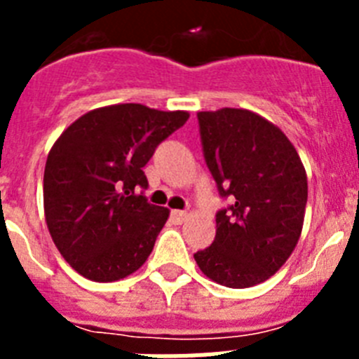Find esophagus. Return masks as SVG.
Instances as JSON below:
<instances>
[{"mask_svg":"<svg viewBox=\"0 0 359 359\" xmlns=\"http://www.w3.org/2000/svg\"><path fill=\"white\" fill-rule=\"evenodd\" d=\"M170 219H172V223L176 224H183L189 219V214L183 210H172L170 212Z\"/></svg>","mask_w":359,"mask_h":359,"instance_id":"obj_1","label":"esophagus"}]
</instances>
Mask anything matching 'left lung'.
I'll list each match as a JSON object with an SVG mask.
<instances>
[{
    "label": "left lung",
    "instance_id": "8db88e82",
    "mask_svg": "<svg viewBox=\"0 0 359 359\" xmlns=\"http://www.w3.org/2000/svg\"><path fill=\"white\" fill-rule=\"evenodd\" d=\"M198 120L205 161L231 205L217 212L214 243L194 259L221 286H257L277 273L300 239L306 169L287 136L253 111H199Z\"/></svg>",
    "mask_w": 359,
    "mask_h": 359
}]
</instances>
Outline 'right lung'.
I'll use <instances>...</instances> for the list:
<instances>
[{"label":"right lung","instance_id":"obj_1","mask_svg":"<svg viewBox=\"0 0 359 359\" xmlns=\"http://www.w3.org/2000/svg\"><path fill=\"white\" fill-rule=\"evenodd\" d=\"M144 104L97 107L62 131L46 158L44 217L65 261L82 277L115 282L151 255L169 208L147 203L144 167L189 120Z\"/></svg>","mask_w":359,"mask_h":359}]
</instances>
